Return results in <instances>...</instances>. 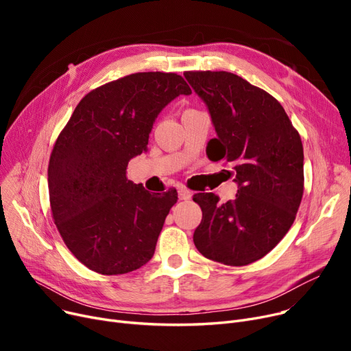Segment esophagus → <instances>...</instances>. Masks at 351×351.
Wrapping results in <instances>:
<instances>
[{"label":"esophagus","mask_w":351,"mask_h":351,"mask_svg":"<svg viewBox=\"0 0 351 351\" xmlns=\"http://www.w3.org/2000/svg\"><path fill=\"white\" fill-rule=\"evenodd\" d=\"M178 193H179V199H180V200H189V199L192 197V192L188 191V189H185V188H180V189L178 191Z\"/></svg>","instance_id":"34e87169"}]
</instances>
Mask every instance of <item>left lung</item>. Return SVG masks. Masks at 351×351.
<instances>
[{
    "mask_svg": "<svg viewBox=\"0 0 351 351\" xmlns=\"http://www.w3.org/2000/svg\"><path fill=\"white\" fill-rule=\"evenodd\" d=\"M205 102L216 138L213 160L229 165L237 183L234 200L219 204L213 193H197L202 222L193 233L208 259L245 266L262 259L294 222L303 196V145L283 106L266 90L234 73L185 72Z\"/></svg>",
    "mask_w": 351,
    "mask_h": 351,
    "instance_id": "1",
    "label": "left lung"
}]
</instances>
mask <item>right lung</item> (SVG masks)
Returning <instances> with one entry per match:
<instances>
[{
  "instance_id": "add662e5",
  "label": "right lung",
  "mask_w": 351,
  "mask_h": 351,
  "mask_svg": "<svg viewBox=\"0 0 351 351\" xmlns=\"http://www.w3.org/2000/svg\"><path fill=\"white\" fill-rule=\"evenodd\" d=\"M192 90L180 75L138 72L86 94L48 166L52 216L66 247L90 270L123 274L152 259L176 189L149 193L126 178L147 149L160 110Z\"/></svg>"
}]
</instances>
